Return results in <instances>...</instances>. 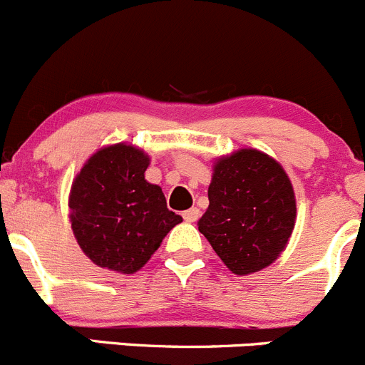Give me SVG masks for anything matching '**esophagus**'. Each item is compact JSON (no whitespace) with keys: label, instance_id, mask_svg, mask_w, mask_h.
Masks as SVG:
<instances>
[{"label":"esophagus","instance_id":"34e87169","mask_svg":"<svg viewBox=\"0 0 365 365\" xmlns=\"http://www.w3.org/2000/svg\"><path fill=\"white\" fill-rule=\"evenodd\" d=\"M199 217H200L199 207H192V210H188L182 213V218H185L186 222H197L199 220Z\"/></svg>","mask_w":365,"mask_h":365}]
</instances>
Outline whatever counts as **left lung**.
Returning a JSON list of instances; mask_svg holds the SVG:
<instances>
[{
	"label": "left lung",
	"mask_w": 365,
	"mask_h": 365,
	"mask_svg": "<svg viewBox=\"0 0 365 365\" xmlns=\"http://www.w3.org/2000/svg\"><path fill=\"white\" fill-rule=\"evenodd\" d=\"M207 199L199 231L238 276L270 265L292 235V185L279 163L263 152L244 148L220 159Z\"/></svg>",
	"instance_id": "8db88e82"
}]
</instances>
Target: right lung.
Listing matches in <instances>:
<instances>
[{
	"label": "right lung",
	"mask_w": 365,
	"mask_h": 365,
	"mask_svg": "<svg viewBox=\"0 0 365 365\" xmlns=\"http://www.w3.org/2000/svg\"><path fill=\"white\" fill-rule=\"evenodd\" d=\"M147 166L143 150L113 145L96 152L73 182V232L89 259L103 269L136 272L182 222L166 207L161 188L145 180Z\"/></svg>",
	"instance_id": "right-lung-1"
}]
</instances>
